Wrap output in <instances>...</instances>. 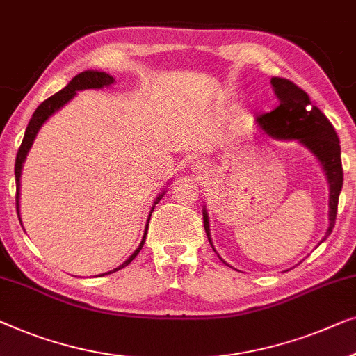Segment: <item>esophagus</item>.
Listing matches in <instances>:
<instances>
[{"label": "esophagus", "mask_w": 356, "mask_h": 356, "mask_svg": "<svg viewBox=\"0 0 356 356\" xmlns=\"http://www.w3.org/2000/svg\"><path fill=\"white\" fill-rule=\"evenodd\" d=\"M193 171H204V164L202 161H197L193 164Z\"/></svg>", "instance_id": "1"}]
</instances>
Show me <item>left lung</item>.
Segmentation results:
<instances>
[{
    "label": "left lung",
    "instance_id": "1",
    "mask_svg": "<svg viewBox=\"0 0 356 356\" xmlns=\"http://www.w3.org/2000/svg\"><path fill=\"white\" fill-rule=\"evenodd\" d=\"M271 83L279 98V104L273 111L259 114L258 126L274 138L298 140L309 152L314 153L323 164L329 180V229L323 240H326L335 226L339 195L343 184L340 142L334 126L324 116L321 109L313 106L308 93L282 77H273ZM203 224L209 240L208 214L203 211ZM321 240V242H323ZM211 243V240H209Z\"/></svg>",
    "mask_w": 356,
    "mask_h": 356
}]
</instances>
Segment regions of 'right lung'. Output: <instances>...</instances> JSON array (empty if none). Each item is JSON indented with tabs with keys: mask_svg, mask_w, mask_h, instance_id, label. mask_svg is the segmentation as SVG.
<instances>
[{
	"mask_svg": "<svg viewBox=\"0 0 356 356\" xmlns=\"http://www.w3.org/2000/svg\"><path fill=\"white\" fill-rule=\"evenodd\" d=\"M114 82V79L109 76V74H104V72H97V71H85V72H80L79 76L74 77L71 82L67 83V87H64L61 92L54 93L53 97H49L44 99V102L40 104V106L35 109V113L32 114V118H30L29 121V126L26 129V134H24V140L21 143V147L17 149V156H16V164H14V174H16V209H17V216H19V221H21V214H19V188H21V172H22V163L24 159H26L27 153L30 147H32L33 143V138L35 135L38 134L40 127H42V124L47 121V119L51 116L54 111H58L59 108L64 106L69 99L74 98V95H76L77 90H83V88H102V87H108V85H111ZM163 198V195H159L156 198V204L159 200ZM154 207L152 208V211H149V216H148V221L149 218H152V213H153ZM148 221H147V227H145V234H143V238L142 242H140L138 248L135 250V252L130 254V258L127 261H124L121 266L113 269V271H109L108 274L111 273H116L118 269H122L124 266H127V264L132 261V259L137 257L140 250H142L143 243H145V238H147V230H148ZM104 276V274H102Z\"/></svg>",
	"mask_w": 356,
	"mask_h": 356,
	"instance_id": "1",
	"label": "right lung"
}]
</instances>
